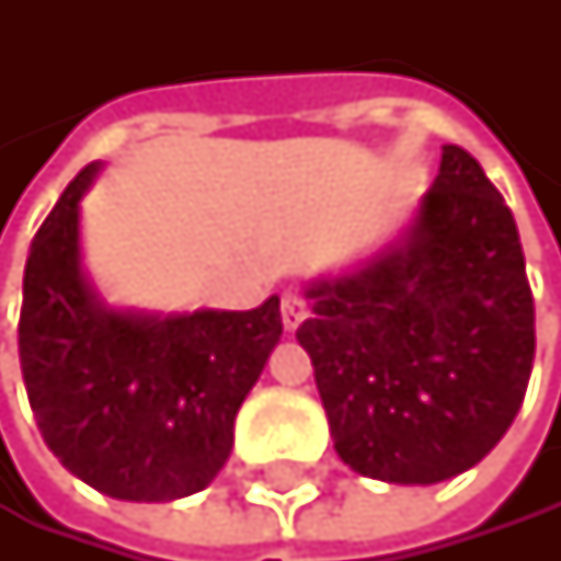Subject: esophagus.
<instances>
[{"label":"esophagus","instance_id":"esophagus-1","mask_svg":"<svg viewBox=\"0 0 561 561\" xmlns=\"http://www.w3.org/2000/svg\"><path fill=\"white\" fill-rule=\"evenodd\" d=\"M309 316V306L299 293H283V327L293 333L302 327V319Z\"/></svg>","mask_w":561,"mask_h":561}]
</instances>
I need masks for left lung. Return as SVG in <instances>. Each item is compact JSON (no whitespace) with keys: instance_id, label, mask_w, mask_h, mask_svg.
Listing matches in <instances>:
<instances>
[{"instance_id":"1","label":"left lung","mask_w":561,"mask_h":561,"mask_svg":"<svg viewBox=\"0 0 561 561\" xmlns=\"http://www.w3.org/2000/svg\"><path fill=\"white\" fill-rule=\"evenodd\" d=\"M309 299L296 340L353 471L434 484L505 437L531 377L535 302L512 208L465 147H444L400 249Z\"/></svg>"}]
</instances>
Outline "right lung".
<instances>
[{"instance_id":"add662e5","label":"right lung","mask_w":561,"mask_h":561,"mask_svg":"<svg viewBox=\"0 0 561 561\" xmlns=\"http://www.w3.org/2000/svg\"><path fill=\"white\" fill-rule=\"evenodd\" d=\"M83 168L39 225L23 275L19 363L46 447L121 502L211 484L234 414L283 336L278 296L249 312L134 316L100 306L80 268Z\"/></svg>"}]
</instances>
